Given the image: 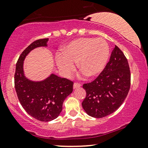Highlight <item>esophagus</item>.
<instances>
[{
  "label": "esophagus",
  "instance_id": "esophagus-1",
  "mask_svg": "<svg viewBox=\"0 0 148 148\" xmlns=\"http://www.w3.org/2000/svg\"><path fill=\"white\" fill-rule=\"evenodd\" d=\"M82 86V85H81L79 83H77V82H75L74 84H73V88L74 89H76V88H79V87Z\"/></svg>",
  "mask_w": 148,
  "mask_h": 148
}]
</instances>
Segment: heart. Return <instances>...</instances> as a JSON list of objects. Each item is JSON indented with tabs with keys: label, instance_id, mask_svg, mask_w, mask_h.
<instances>
[{
	"label": "heart",
	"instance_id": "obj_1",
	"mask_svg": "<svg viewBox=\"0 0 148 148\" xmlns=\"http://www.w3.org/2000/svg\"><path fill=\"white\" fill-rule=\"evenodd\" d=\"M110 49L102 38H81L73 40L56 56V64L66 77L71 76L75 70L74 63L83 74L90 77L98 75L108 61Z\"/></svg>",
	"mask_w": 148,
	"mask_h": 148
}]
</instances>
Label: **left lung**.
I'll return each mask as SVG.
<instances>
[{"instance_id":"1","label":"left lung","mask_w":148,"mask_h":148,"mask_svg":"<svg viewBox=\"0 0 148 148\" xmlns=\"http://www.w3.org/2000/svg\"><path fill=\"white\" fill-rule=\"evenodd\" d=\"M130 85L128 61L122 50L115 46L101 73L93 82L83 85L86 92L83 108L88 115L95 118L108 116L124 102Z\"/></svg>"}]
</instances>
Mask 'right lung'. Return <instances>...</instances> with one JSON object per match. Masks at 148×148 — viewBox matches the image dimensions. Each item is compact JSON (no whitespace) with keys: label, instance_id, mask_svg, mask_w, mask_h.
Listing matches in <instances>:
<instances>
[{"label":"right lung","instance_id":"obj_1","mask_svg":"<svg viewBox=\"0 0 148 148\" xmlns=\"http://www.w3.org/2000/svg\"><path fill=\"white\" fill-rule=\"evenodd\" d=\"M48 38L37 40L28 46L19 56L16 64L15 88L21 106L30 116L43 122L57 118L64 100L73 92V82L54 74L42 82H32L23 73V60L34 48L47 46Z\"/></svg>","mask_w":148,"mask_h":148}]
</instances>
